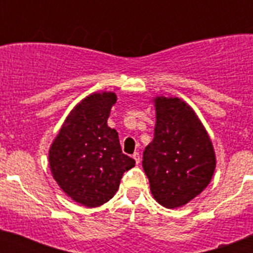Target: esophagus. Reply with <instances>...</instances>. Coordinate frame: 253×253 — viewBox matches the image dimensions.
<instances>
[{
	"mask_svg": "<svg viewBox=\"0 0 253 253\" xmlns=\"http://www.w3.org/2000/svg\"><path fill=\"white\" fill-rule=\"evenodd\" d=\"M133 158H134V161H135V163H137V165L140 162V156H139V153H138V152H134Z\"/></svg>",
	"mask_w": 253,
	"mask_h": 253,
	"instance_id": "1",
	"label": "esophagus"
}]
</instances>
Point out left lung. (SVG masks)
<instances>
[{"label":"left lung","mask_w":253,"mask_h":253,"mask_svg":"<svg viewBox=\"0 0 253 253\" xmlns=\"http://www.w3.org/2000/svg\"><path fill=\"white\" fill-rule=\"evenodd\" d=\"M153 140L142 166L156 202L167 209L186 205L210 184L216 166L207 129L184 100L156 96Z\"/></svg>","instance_id":"obj_1"}]
</instances>
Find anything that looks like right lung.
I'll return each instance as SVG.
<instances>
[{"label":"right lung","mask_w":253,"mask_h":253,"mask_svg":"<svg viewBox=\"0 0 253 253\" xmlns=\"http://www.w3.org/2000/svg\"><path fill=\"white\" fill-rule=\"evenodd\" d=\"M115 92H93L73 107L49 148L53 178L69 198L87 208L105 204L119 189L135 161L120 148L119 135L107 126Z\"/></svg>","instance_id":"right-lung-1"}]
</instances>
